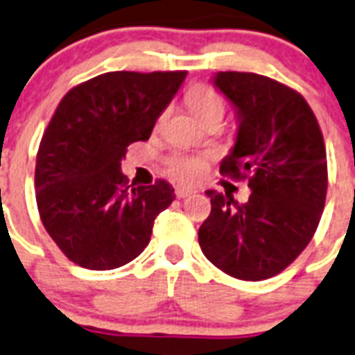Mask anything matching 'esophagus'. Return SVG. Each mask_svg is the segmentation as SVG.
<instances>
[{
  "instance_id": "obj_1",
  "label": "esophagus",
  "mask_w": 355,
  "mask_h": 355,
  "mask_svg": "<svg viewBox=\"0 0 355 355\" xmlns=\"http://www.w3.org/2000/svg\"><path fill=\"white\" fill-rule=\"evenodd\" d=\"M193 193H195V189H193V187H186V186L175 187V195H177L178 198H186V196L193 195Z\"/></svg>"
}]
</instances>
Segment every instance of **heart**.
Wrapping results in <instances>:
<instances>
[{"mask_svg":"<svg viewBox=\"0 0 355 355\" xmlns=\"http://www.w3.org/2000/svg\"><path fill=\"white\" fill-rule=\"evenodd\" d=\"M187 104L189 110L200 122L207 121H222L223 113H225V103H223L222 95L216 94L213 88L207 86H196L187 95ZM205 169V159L202 157H173L168 164V171L171 177L184 180V182H191L200 177Z\"/></svg>","mask_w":355,"mask_h":355,"instance_id":"heart-1","label":"heart"}]
</instances>
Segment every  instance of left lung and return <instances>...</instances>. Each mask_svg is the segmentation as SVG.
Returning a JSON list of instances; mask_svg holds the SVG:
<instances>
[{
    "mask_svg": "<svg viewBox=\"0 0 355 355\" xmlns=\"http://www.w3.org/2000/svg\"><path fill=\"white\" fill-rule=\"evenodd\" d=\"M236 115L238 132L220 173L249 178L238 204L214 189L198 229L204 256L229 276L260 282L293 263L314 236L327 196V151L302 95L269 77L216 71L211 79Z\"/></svg>",
    "mask_w": 355,
    "mask_h": 355,
    "instance_id": "8db88e82",
    "label": "left lung"
}]
</instances>
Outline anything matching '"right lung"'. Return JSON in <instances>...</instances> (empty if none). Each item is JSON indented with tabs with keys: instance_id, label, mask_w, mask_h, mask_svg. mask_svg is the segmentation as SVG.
Segmentation results:
<instances>
[{
	"instance_id": "right-lung-1",
	"label": "right lung",
	"mask_w": 355,
	"mask_h": 355,
	"mask_svg": "<svg viewBox=\"0 0 355 355\" xmlns=\"http://www.w3.org/2000/svg\"><path fill=\"white\" fill-rule=\"evenodd\" d=\"M187 71H108L71 88L53 113L35 160V200L46 233L73 263L117 269L150 243L175 200L166 180L128 186L121 159L150 139Z\"/></svg>"
}]
</instances>
